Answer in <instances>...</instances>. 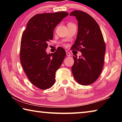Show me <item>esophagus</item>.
<instances>
[{
  "label": "esophagus",
  "mask_w": 122,
  "mask_h": 122,
  "mask_svg": "<svg viewBox=\"0 0 122 122\" xmlns=\"http://www.w3.org/2000/svg\"><path fill=\"white\" fill-rule=\"evenodd\" d=\"M66 55H67V56H71V54L70 53L69 51H66Z\"/></svg>",
  "instance_id": "1"
}]
</instances>
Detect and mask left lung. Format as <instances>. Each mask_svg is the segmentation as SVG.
<instances>
[{"label": "left lung", "mask_w": 122, "mask_h": 122, "mask_svg": "<svg viewBox=\"0 0 122 122\" xmlns=\"http://www.w3.org/2000/svg\"><path fill=\"white\" fill-rule=\"evenodd\" d=\"M78 21V32L71 49L80 51L81 56H73L72 73L76 81L81 85L92 84L102 72L106 52V44L100 26L89 14L81 11L70 14Z\"/></svg>", "instance_id": "1"}]
</instances>
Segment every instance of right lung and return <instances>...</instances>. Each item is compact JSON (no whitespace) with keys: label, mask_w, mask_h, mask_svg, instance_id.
Wrapping results in <instances>:
<instances>
[{"label":"right lung","mask_w":122,"mask_h":122,"mask_svg":"<svg viewBox=\"0 0 122 122\" xmlns=\"http://www.w3.org/2000/svg\"><path fill=\"white\" fill-rule=\"evenodd\" d=\"M66 12L37 14L29 20L21 37L20 61L30 82L41 89L50 88L55 82L56 71L60 67L66 51L59 47L47 54L48 41L53 39L57 24L68 16Z\"/></svg>","instance_id":"right-lung-1"}]
</instances>
